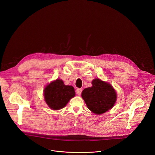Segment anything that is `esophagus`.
Instances as JSON below:
<instances>
[{
    "label": "esophagus",
    "instance_id": "esophagus-1",
    "mask_svg": "<svg viewBox=\"0 0 155 155\" xmlns=\"http://www.w3.org/2000/svg\"><path fill=\"white\" fill-rule=\"evenodd\" d=\"M81 91H82L81 89L78 88V89H77V90H76V93H77V94L78 95H80V94H81Z\"/></svg>",
    "mask_w": 155,
    "mask_h": 155
}]
</instances>
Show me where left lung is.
Wrapping results in <instances>:
<instances>
[{
    "label": "left lung",
    "mask_w": 155,
    "mask_h": 155,
    "mask_svg": "<svg viewBox=\"0 0 155 155\" xmlns=\"http://www.w3.org/2000/svg\"><path fill=\"white\" fill-rule=\"evenodd\" d=\"M91 83V87L83 90L81 97L88 108L93 113L100 115L114 106L117 94L110 84L99 78L94 79Z\"/></svg>",
    "instance_id": "obj_1"
}]
</instances>
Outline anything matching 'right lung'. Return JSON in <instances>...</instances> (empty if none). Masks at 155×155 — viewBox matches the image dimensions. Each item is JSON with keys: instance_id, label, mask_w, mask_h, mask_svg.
<instances>
[{"instance_id": "obj_1", "label": "right lung", "mask_w": 155, "mask_h": 155, "mask_svg": "<svg viewBox=\"0 0 155 155\" xmlns=\"http://www.w3.org/2000/svg\"><path fill=\"white\" fill-rule=\"evenodd\" d=\"M75 95L74 87L65 85L61 79L52 81L44 90L45 100L52 110H59L64 107Z\"/></svg>"}]
</instances>
